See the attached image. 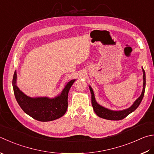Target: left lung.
I'll list each match as a JSON object with an SVG mask.
<instances>
[{"label":"left lung","mask_w":154,"mask_h":154,"mask_svg":"<svg viewBox=\"0 0 154 154\" xmlns=\"http://www.w3.org/2000/svg\"><path fill=\"white\" fill-rule=\"evenodd\" d=\"M142 69H143V91H142V93L140 97L135 101V103H133V104L131 107H129V108L127 109L123 110V111H113L99 105V104L96 102L94 92L92 91V88L91 86L89 87L90 91H91V94H92L91 95L92 105V107H93V109L95 113L98 116V117L105 119H108V120H114V121L121 120V119H123L124 118H125L127 115H129L130 113H131L132 112L134 111L137 108L139 105L140 104L142 99H143V96H144V92H145V89H146V73H145L143 68Z\"/></svg>","instance_id":"obj_1"}]
</instances>
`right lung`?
Wrapping results in <instances>:
<instances>
[{"label": "right lung", "mask_w": 154, "mask_h": 154, "mask_svg": "<svg viewBox=\"0 0 154 154\" xmlns=\"http://www.w3.org/2000/svg\"><path fill=\"white\" fill-rule=\"evenodd\" d=\"M17 72H14L13 86L14 97L17 103L26 114L39 121H54L65 114L68 108V94L75 80H72L66 85L60 95L54 98L47 97L31 98L20 91L16 85Z\"/></svg>", "instance_id": "add662e5"}]
</instances>
